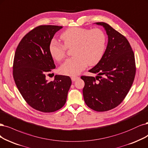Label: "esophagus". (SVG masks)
Masks as SVG:
<instances>
[{
    "label": "esophagus",
    "instance_id": "esophagus-1",
    "mask_svg": "<svg viewBox=\"0 0 148 148\" xmlns=\"http://www.w3.org/2000/svg\"><path fill=\"white\" fill-rule=\"evenodd\" d=\"M78 78H79L78 76H72V77H71V79H72V80L73 81H76V79H78Z\"/></svg>",
    "mask_w": 148,
    "mask_h": 148
}]
</instances>
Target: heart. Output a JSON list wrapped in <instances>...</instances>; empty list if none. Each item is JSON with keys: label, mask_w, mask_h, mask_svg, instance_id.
I'll return each instance as SVG.
<instances>
[{"label": "heart", "mask_w": 148, "mask_h": 148, "mask_svg": "<svg viewBox=\"0 0 148 148\" xmlns=\"http://www.w3.org/2000/svg\"><path fill=\"white\" fill-rule=\"evenodd\" d=\"M60 38L64 45L52 40L49 45V52L54 60L60 61L65 57L67 48L73 47L74 56L67 59L59 67V72L65 75H78L88 64L90 66L97 64L105 53L106 36L99 29L69 28L61 34Z\"/></svg>", "instance_id": "1"}]
</instances>
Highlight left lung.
Returning a JSON list of instances; mask_svg holds the SVG:
<instances>
[{
  "mask_svg": "<svg viewBox=\"0 0 148 148\" xmlns=\"http://www.w3.org/2000/svg\"><path fill=\"white\" fill-rule=\"evenodd\" d=\"M101 25L108 35V44L102 58L89 72L93 76H82L86 104L97 111H106L123 101L133 84L135 75V56L127 38L105 23Z\"/></svg>",
  "mask_w": 148,
  "mask_h": 148,
  "instance_id": "8db88e82",
  "label": "left lung"
}]
</instances>
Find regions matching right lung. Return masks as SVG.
<instances>
[{
  "label": "right lung",
  "mask_w": 148,
  "mask_h": 148,
  "mask_svg": "<svg viewBox=\"0 0 148 148\" xmlns=\"http://www.w3.org/2000/svg\"><path fill=\"white\" fill-rule=\"evenodd\" d=\"M62 26L40 25L27 33L14 54L13 75L24 99L33 108L44 113L60 109L67 100L72 80L68 76L56 75L49 81L46 74L55 69L49 45Z\"/></svg>",
  "instance_id": "add662e5"
}]
</instances>
